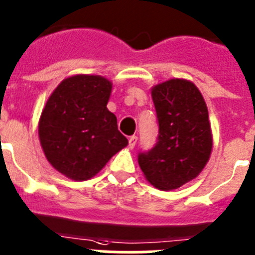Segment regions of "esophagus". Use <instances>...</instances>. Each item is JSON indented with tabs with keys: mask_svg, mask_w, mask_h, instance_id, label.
<instances>
[{
	"mask_svg": "<svg viewBox=\"0 0 255 255\" xmlns=\"http://www.w3.org/2000/svg\"><path fill=\"white\" fill-rule=\"evenodd\" d=\"M136 141H137V136H135V135H132V136H130L129 139V148H134L135 145H136Z\"/></svg>",
	"mask_w": 255,
	"mask_h": 255,
	"instance_id": "34e87169",
	"label": "esophagus"
}]
</instances>
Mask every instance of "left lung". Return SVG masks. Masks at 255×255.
<instances>
[{"mask_svg":"<svg viewBox=\"0 0 255 255\" xmlns=\"http://www.w3.org/2000/svg\"><path fill=\"white\" fill-rule=\"evenodd\" d=\"M159 136L137 162L146 181L162 191L177 190L207 164L212 132L206 102L191 81L173 78L151 88Z\"/></svg>","mask_w":255,"mask_h":255,"instance_id":"8db88e82","label":"left lung"}]
</instances>
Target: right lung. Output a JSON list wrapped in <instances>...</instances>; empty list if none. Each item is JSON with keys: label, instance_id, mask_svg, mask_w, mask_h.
<instances>
[{"label": "right lung", "instance_id": "1", "mask_svg": "<svg viewBox=\"0 0 255 255\" xmlns=\"http://www.w3.org/2000/svg\"><path fill=\"white\" fill-rule=\"evenodd\" d=\"M111 91L105 77L77 74L60 82L41 111V148L51 167L69 179L92 178L128 145L107 109Z\"/></svg>", "mask_w": 255, "mask_h": 255}]
</instances>
